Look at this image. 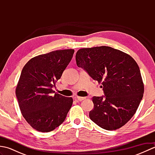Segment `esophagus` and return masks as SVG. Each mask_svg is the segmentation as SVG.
<instances>
[{
  "label": "esophagus",
  "mask_w": 155,
  "mask_h": 155,
  "mask_svg": "<svg viewBox=\"0 0 155 155\" xmlns=\"http://www.w3.org/2000/svg\"><path fill=\"white\" fill-rule=\"evenodd\" d=\"M74 98L76 100H77L78 101H82L84 100L86 98H85V97H74Z\"/></svg>",
  "instance_id": "esophagus-1"
}]
</instances>
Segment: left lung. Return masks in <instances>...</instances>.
<instances>
[{
	"label": "left lung",
	"instance_id": "left-lung-1",
	"mask_svg": "<svg viewBox=\"0 0 155 155\" xmlns=\"http://www.w3.org/2000/svg\"><path fill=\"white\" fill-rule=\"evenodd\" d=\"M76 61L78 67L103 84L104 96L93 98L91 120L108 130L124 126L135 114L143 97L144 85L136 61L106 46L79 49Z\"/></svg>",
	"mask_w": 155,
	"mask_h": 155
}]
</instances>
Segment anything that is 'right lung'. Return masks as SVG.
Listing matches in <instances>:
<instances>
[{
    "label": "right lung",
    "instance_id": "obj_1",
    "mask_svg": "<svg viewBox=\"0 0 155 155\" xmlns=\"http://www.w3.org/2000/svg\"><path fill=\"white\" fill-rule=\"evenodd\" d=\"M73 49L55 51L31 58L23 67L16 97L23 117L38 131L53 130L64 121L71 97L53 94L52 88L73 57Z\"/></svg>",
    "mask_w": 155,
    "mask_h": 155
}]
</instances>
